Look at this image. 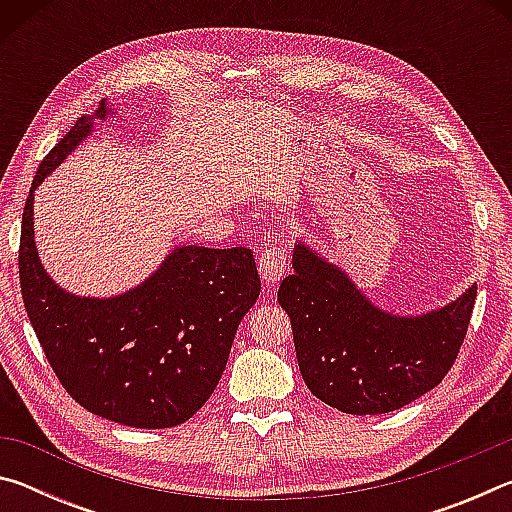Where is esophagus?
Here are the masks:
<instances>
[{
	"label": "esophagus",
	"mask_w": 512,
	"mask_h": 512,
	"mask_svg": "<svg viewBox=\"0 0 512 512\" xmlns=\"http://www.w3.org/2000/svg\"><path fill=\"white\" fill-rule=\"evenodd\" d=\"M284 271H287V253L280 246H266L259 253V275L271 284H277L282 280Z\"/></svg>",
	"instance_id": "obj_1"
}]
</instances>
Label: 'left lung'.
Here are the masks:
<instances>
[{
	"label": "left lung",
	"mask_w": 512,
	"mask_h": 512,
	"mask_svg": "<svg viewBox=\"0 0 512 512\" xmlns=\"http://www.w3.org/2000/svg\"><path fill=\"white\" fill-rule=\"evenodd\" d=\"M293 268L277 302L291 318L300 375L320 402L352 415L397 411L454 366L476 287L427 316L400 318L370 305L341 268L305 244L293 250Z\"/></svg>",
	"instance_id": "1"
}]
</instances>
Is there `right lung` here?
<instances>
[{
    "instance_id": "obj_1",
    "label": "right lung",
    "mask_w": 512,
    "mask_h": 512,
    "mask_svg": "<svg viewBox=\"0 0 512 512\" xmlns=\"http://www.w3.org/2000/svg\"><path fill=\"white\" fill-rule=\"evenodd\" d=\"M101 117L103 103L76 121L36 171L17 255L22 300L72 400L126 427H176L210 400L262 284L250 248L183 246L124 296L79 298L56 287L33 244V192Z\"/></svg>"
}]
</instances>
